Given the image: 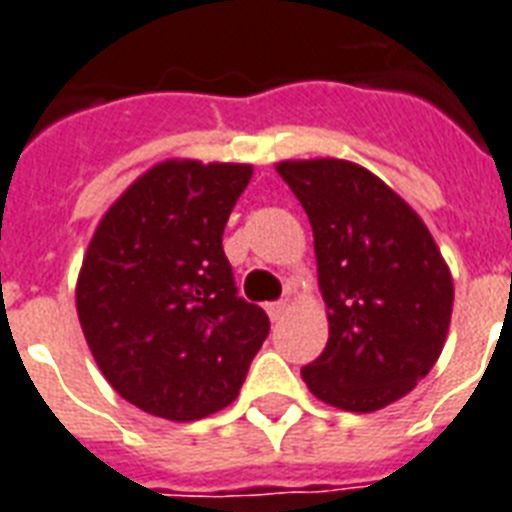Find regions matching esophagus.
I'll return each instance as SVG.
<instances>
[{
    "mask_svg": "<svg viewBox=\"0 0 512 512\" xmlns=\"http://www.w3.org/2000/svg\"><path fill=\"white\" fill-rule=\"evenodd\" d=\"M265 310H268V318H270V321H278V318H281V315L286 313V302H284V299H276V302H268V305H265Z\"/></svg>",
    "mask_w": 512,
    "mask_h": 512,
    "instance_id": "obj_1",
    "label": "esophagus"
}]
</instances>
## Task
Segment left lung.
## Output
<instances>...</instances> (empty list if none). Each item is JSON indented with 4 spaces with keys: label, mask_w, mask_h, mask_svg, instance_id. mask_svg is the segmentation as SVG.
<instances>
[{
    "label": "left lung",
    "mask_w": 512,
    "mask_h": 512,
    "mask_svg": "<svg viewBox=\"0 0 512 512\" xmlns=\"http://www.w3.org/2000/svg\"><path fill=\"white\" fill-rule=\"evenodd\" d=\"M313 226L328 342L302 368L328 405L373 413L434 368L450 328L452 289L429 228L355 162H281Z\"/></svg>",
    "instance_id": "1"
}]
</instances>
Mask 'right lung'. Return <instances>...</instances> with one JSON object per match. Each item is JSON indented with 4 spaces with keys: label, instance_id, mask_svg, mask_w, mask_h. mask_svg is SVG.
I'll use <instances>...</instances> for the list:
<instances>
[{
    "label": "right lung",
    "instance_id": "obj_1",
    "mask_svg": "<svg viewBox=\"0 0 512 512\" xmlns=\"http://www.w3.org/2000/svg\"><path fill=\"white\" fill-rule=\"evenodd\" d=\"M249 165L162 162L102 218L78 276V321L112 389L197 421L236 400L270 321L239 297L223 228Z\"/></svg>",
    "mask_w": 512,
    "mask_h": 512
}]
</instances>
